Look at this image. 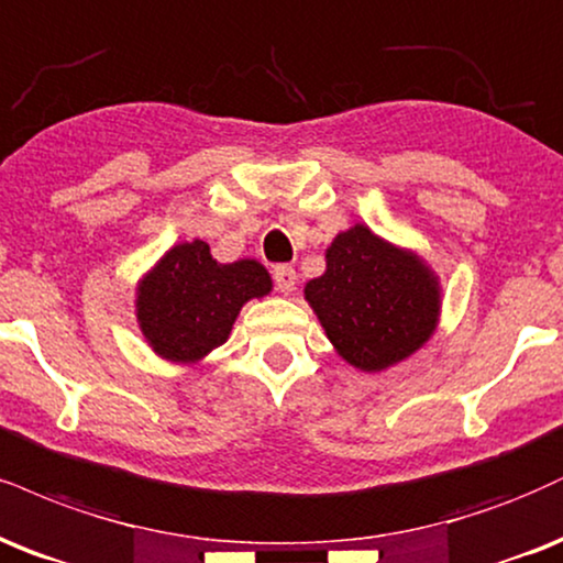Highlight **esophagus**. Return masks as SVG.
Listing matches in <instances>:
<instances>
[{"mask_svg":"<svg viewBox=\"0 0 563 563\" xmlns=\"http://www.w3.org/2000/svg\"><path fill=\"white\" fill-rule=\"evenodd\" d=\"M273 280L280 294H290V290L296 288V269L290 267V264H277L273 269Z\"/></svg>","mask_w":563,"mask_h":563,"instance_id":"34e87169","label":"esophagus"}]
</instances>
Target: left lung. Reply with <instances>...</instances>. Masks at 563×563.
I'll return each instance as SVG.
<instances>
[{"label": "left lung", "instance_id": "obj_1", "mask_svg": "<svg viewBox=\"0 0 563 563\" xmlns=\"http://www.w3.org/2000/svg\"><path fill=\"white\" fill-rule=\"evenodd\" d=\"M328 269L303 288L338 354L362 372H383L430 341L440 314L438 277L415 252L367 225L338 233Z\"/></svg>", "mask_w": 563, "mask_h": 563}]
</instances>
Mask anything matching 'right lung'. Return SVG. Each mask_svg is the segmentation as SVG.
Returning <instances> with one entry per match:
<instances>
[{
    "instance_id": "1",
    "label": "right lung",
    "mask_w": 563,
    "mask_h": 563,
    "mask_svg": "<svg viewBox=\"0 0 563 563\" xmlns=\"http://www.w3.org/2000/svg\"><path fill=\"white\" fill-rule=\"evenodd\" d=\"M273 290L256 260L220 264L205 241L178 243L135 288V317L154 354L194 364L228 341L241 307Z\"/></svg>"
}]
</instances>
